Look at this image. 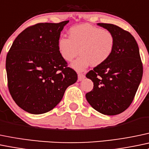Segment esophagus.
Segmentation results:
<instances>
[{"mask_svg": "<svg viewBox=\"0 0 149 149\" xmlns=\"http://www.w3.org/2000/svg\"><path fill=\"white\" fill-rule=\"evenodd\" d=\"M84 79H85L84 74H83V73H79V74H78V80H79V81H81Z\"/></svg>", "mask_w": 149, "mask_h": 149, "instance_id": "34e87169", "label": "esophagus"}]
</instances>
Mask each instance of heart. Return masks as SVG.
I'll list each match as a JSON object with an SVG mask.
<instances>
[{
    "label": "heart",
    "instance_id": "b5f03b06",
    "mask_svg": "<svg viewBox=\"0 0 149 149\" xmlns=\"http://www.w3.org/2000/svg\"><path fill=\"white\" fill-rule=\"evenodd\" d=\"M68 34L69 38L59 39L58 49L62 58L68 62L79 51L81 56L70 64L73 69L79 72L84 71L91 64L97 66L106 62L115 47V38L111 32L89 24L73 26Z\"/></svg>",
    "mask_w": 149,
    "mask_h": 149
}]
</instances>
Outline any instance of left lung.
Returning <instances> with one entry per match:
<instances>
[{"label":"left lung","mask_w":149,"mask_h":149,"mask_svg":"<svg viewBox=\"0 0 149 149\" xmlns=\"http://www.w3.org/2000/svg\"><path fill=\"white\" fill-rule=\"evenodd\" d=\"M97 25L113 33L115 47L111 56L86 74L93 88L86 94L87 101L97 111L114 116L131 105L143 76V65L135 38L128 31L109 23Z\"/></svg>","instance_id":"left-lung-1"}]
</instances>
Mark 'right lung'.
I'll list each match as a JSON object with an SVG mask.
<instances>
[{
	"mask_svg": "<svg viewBox=\"0 0 149 149\" xmlns=\"http://www.w3.org/2000/svg\"><path fill=\"white\" fill-rule=\"evenodd\" d=\"M68 21L38 23L16 37L6 62L8 86L15 103L32 114L52 110L77 73L67 67L58 49L61 32Z\"/></svg>",
	"mask_w": 149,
	"mask_h": 149,
	"instance_id": "right-lung-1",
	"label": "right lung"
}]
</instances>
